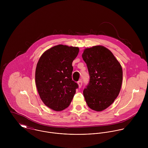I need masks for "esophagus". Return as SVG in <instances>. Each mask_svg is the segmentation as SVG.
Listing matches in <instances>:
<instances>
[{
    "label": "esophagus",
    "mask_w": 148,
    "mask_h": 148,
    "mask_svg": "<svg viewBox=\"0 0 148 148\" xmlns=\"http://www.w3.org/2000/svg\"><path fill=\"white\" fill-rule=\"evenodd\" d=\"M77 84H78V85H79V88H81L82 86V80L79 81V82H77Z\"/></svg>",
    "instance_id": "obj_1"
}]
</instances>
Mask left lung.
<instances>
[{
    "mask_svg": "<svg viewBox=\"0 0 148 148\" xmlns=\"http://www.w3.org/2000/svg\"><path fill=\"white\" fill-rule=\"evenodd\" d=\"M90 81L83 95L88 106L97 112L105 110L117 97L123 82V69L112 52L103 45L84 50Z\"/></svg>",
    "mask_w": 148,
    "mask_h": 148,
    "instance_id": "8db88e82",
    "label": "left lung"
}]
</instances>
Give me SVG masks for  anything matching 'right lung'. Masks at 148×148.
Masks as SVG:
<instances>
[{
  "label": "right lung",
  "mask_w": 148,
  "mask_h": 148,
  "mask_svg": "<svg viewBox=\"0 0 148 148\" xmlns=\"http://www.w3.org/2000/svg\"><path fill=\"white\" fill-rule=\"evenodd\" d=\"M79 48L63 44L45 51L35 71V83L44 104L55 111H62L71 104L78 84L72 79L74 59Z\"/></svg>",
  "instance_id": "1"
}]
</instances>
